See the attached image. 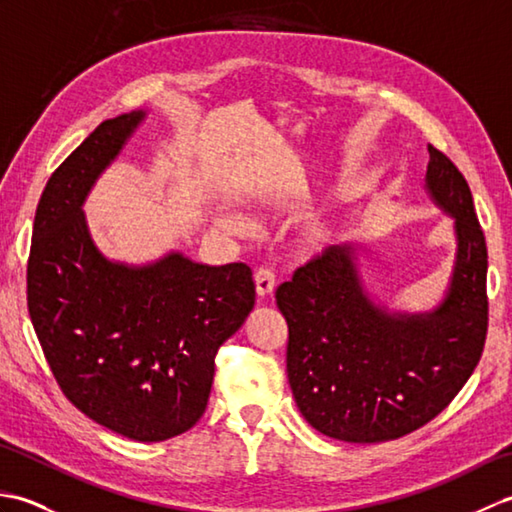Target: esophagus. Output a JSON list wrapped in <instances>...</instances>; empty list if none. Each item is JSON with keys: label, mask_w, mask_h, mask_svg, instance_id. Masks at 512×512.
Listing matches in <instances>:
<instances>
[{"label": "esophagus", "mask_w": 512, "mask_h": 512, "mask_svg": "<svg viewBox=\"0 0 512 512\" xmlns=\"http://www.w3.org/2000/svg\"><path fill=\"white\" fill-rule=\"evenodd\" d=\"M255 286H257V295L262 297V299L273 295V290H275V273H273V270L266 268V266L257 268Z\"/></svg>", "instance_id": "34e87169"}]
</instances>
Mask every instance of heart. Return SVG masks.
<instances>
[{
  "mask_svg": "<svg viewBox=\"0 0 512 512\" xmlns=\"http://www.w3.org/2000/svg\"><path fill=\"white\" fill-rule=\"evenodd\" d=\"M222 224L226 228H231V231H244V228H246V222L239 220V217H235V215H222ZM325 237H328V233H325L323 228H312V231L306 233V237H303V244H306V248L314 250L325 242Z\"/></svg>",
  "mask_w": 512,
  "mask_h": 512,
  "instance_id": "1",
  "label": "heart"
}]
</instances>
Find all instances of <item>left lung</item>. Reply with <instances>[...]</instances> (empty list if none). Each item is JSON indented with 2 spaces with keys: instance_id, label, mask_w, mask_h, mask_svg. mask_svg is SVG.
<instances>
[{
  "instance_id": "obj_1",
  "label": "left lung",
  "mask_w": 512,
  "mask_h": 512,
  "mask_svg": "<svg viewBox=\"0 0 512 512\" xmlns=\"http://www.w3.org/2000/svg\"><path fill=\"white\" fill-rule=\"evenodd\" d=\"M427 189L455 217L458 257L429 314H387L363 292L352 253L325 248L275 292L288 323L286 372L301 416L323 436L385 442L447 409L471 378L488 332V253L469 182L429 145Z\"/></svg>"
}]
</instances>
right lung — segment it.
Listing matches in <instances>:
<instances>
[{
	"label": "right lung",
	"mask_w": 512,
	"mask_h": 512,
	"mask_svg": "<svg viewBox=\"0 0 512 512\" xmlns=\"http://www.w3.org/2000/svg\"><path fill=\"white\" fill-rule=\"evenodd\" d=\"M145 112L103 121L52 173L28 257V312L72 405L114 433L160 442L189 431L209 402L215 354L255 306L246 264L180 253L132 268L94 246L81 204Z\"/></svg>",
	"instance_id": "1"
}]
</instances>
